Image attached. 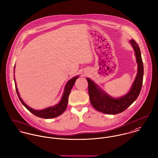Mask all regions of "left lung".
<instances>
[{
  "label": "left lung",
  "mask_w": 158,
  "mask_h": 158,
  "mask_svg": "<svg viewBox=\"0 0 158 158\" xmlns=\"http://www.w3.org/2000/svg\"><path fill=\"white\" fill-rule=\"evenodd\" d=\"M130 43L134 50L138 66L136 77L131 90L127 94L120 98H114L101 89L93 81L87 78L90 102L95 109L99 112L110 115L121 113L129 107L140 94L143 82V64L139 45L134 40H130Z\"/></svg>",
  "instance_id": "left-lung-1"
}]
</instances>
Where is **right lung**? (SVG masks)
I'll use <instances>...</instances> for the list:
<instances>
[{"instance_id":"obj_1","label":"right lung","mask_w":158,"mask_h":158,"mask_svg":"<svg viewBox=\"0 0 158 158\" xmlns=\"http://www.w3.org/2000/svg\"><path fill=\"white\" fill-rule=\"evenodd\" d=\"M78 77H79V76H77L76 77H73L69 81H68V82L66 83V85H65L62 99H61L60 101L57 104L55 105L54 106L49 107L46 109H44L43 110H35L31 107H30L23 101V99L20 97L18 89L16 87V84L15 77H14V79H15V85H16L15 87H16L17 95L18 96L19 99H20L21 102L25 106V107L27 110H29L33 115H36V117L43 118H46V119H49V118H53L57 117L60 115L61 114H62L64 112V110L66 109L68 102V96H69L70 92H71L76 79Z\"/></svg>"}]
</instances>
